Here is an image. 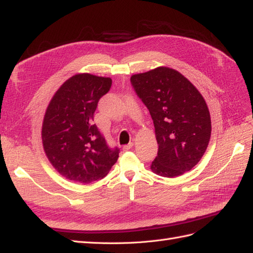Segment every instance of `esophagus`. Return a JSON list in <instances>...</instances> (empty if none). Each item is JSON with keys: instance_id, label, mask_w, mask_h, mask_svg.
<instances>
[{"instance_id": "obj_1", "label": "esophagus", "mask_w": 253, "mask_h": 253, "mask_svg": "<svg viewBox=\"0 0 253 253\" xmlns=\"http://www.w3.org/2000/svg\"><path fill=\"white\" fill-rule=\"evenodd\" d=\"M132 146H133V143H132V142H130V143H128L127 145L123 146V150H124V151H129Z\"/></svg>"}]
</instances>
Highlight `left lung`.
Returning <instances> with one entry per match:
<instances>
[{
    "mask_svg": "<svg viewBox=\"0 0 253 253\" xmlns=\"http://www.w3.org/2000/svg\"><path fill=\"white\" fill-rule=\"evenodd\" d=\"M130 82L151 113L159 144L152 171L164 177L190 171L211 139V115L202 95L182 74L168 67L133 75Z\"/></svg>",
    "mask_w": 253,
    "mask_h": 253,
    "instance_id": "8db88e82",
    "label": "left lung"
}]
</instances>
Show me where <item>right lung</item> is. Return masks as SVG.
Instances as JSON below:
<instances>
[{
    "label": "right lung",
    "mask_w": 253,
    "mask_h": 253,
    "mask_svg": "<svg viewBox=\"0 0 253 253\" xmlns=\"http://www.w3.org/2000/svg\"><path fill=\"white\" fill-rule=\"evenodd\" d=\"M112 85L110 78L79 74L64 82L47 108L42 123L43 150L69 180L89 184L105 177L119 158L94 124L98 101Z\"/></svg>",
    "instance_id": "add662e5"
}]
</instances>
